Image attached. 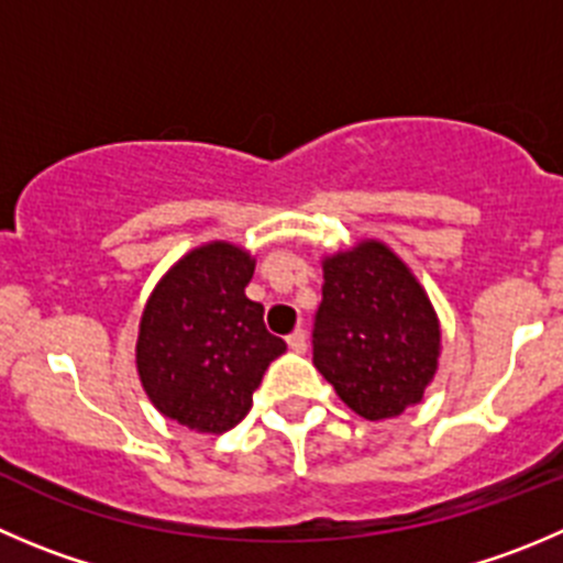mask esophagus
I'll return each instance as SVG.
<instances>
[{"mask_svg": "<svg viewBox=\"0 0 563 563\" xmlns=\"http://www.w3.org/2000/svg\"><path fill=\"white\" fill-rule=\"evenodd\" d=\"M287 345L292 347L296 353H303L307 351V334H303V329H296L290 336H287Z\"/></svg>", "mask_w": 563, "mask_h": 563, "instance_id": "34e87169", "label": "esophagus"}]
</instances>
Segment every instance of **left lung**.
<instances>
[{
	"label": "left lung",
	"mask_w": 563,
	"mask_h": 563,
	"mask_svg": "<svg viewBox=\"0 0 563 563\" xmlns=\"http://www.w3.org/2000/svg\"><path fill=\"white\" fill-rule=\"evenodd\" d=\"M312 362L365 420L398 417L437 373L439 320L409 267L384 243L323 262Z\"/></svg>",
	"instance_id": "1"
}]
</instances>
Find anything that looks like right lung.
<instances>
[{
	"instance_id": "add662e5",
	"label": "right lung",
	"mask_w": 563,
	"mask_h": 563,
	"mask_svg": "<svg viewBox=\"0 0 563 563\" xmlns=\"http://www.w3.org/2000/svg\"><path fill=\"white\" fill-rule=\"evenodd\" d=\"M254 260L210 243L176 262L148 298L137 336V373L168 420L223 433L251 409L267 365L287 351L245 298Z\"/></svg>"
}]
</instances>
